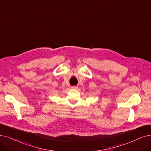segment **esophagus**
Here are the masks:
<instances>
[{"instance_id": "obj_1", "label": "esophagus", "mask_w": 151, "mask_h": 151, "mask_svg": "<svg viewBox=\"0 0 151 151\" xmlns=\"http://www.w3.org/2000/svg\"><path fill=\"white\" fill-rule=\"evenodd\" d=\"M71 88H72V89H73V90H76V89L78 88V87H77V86H72V87H71Z\"/></svg>"}]
</instances>
